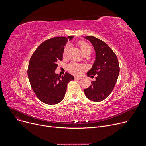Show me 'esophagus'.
Segmentation results:
<instances>
[{"mask_svg": "<svg viewBox=\"0 0 146 146\" xmlns=\"http://www.w3.org/2000/svg\"><path fill=\"white\" fill-rule=\"evenodd\" d=\"M82 79V78H81V77H77V76H75L74 77V79H78V80H80V79Z\"/></svg>", "mask_w": 146, "mask_h": 146, "instance_id": "34e87169", "label": "esophagus"}]
</instances>
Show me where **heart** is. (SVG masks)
<instances>
[{
	"mask_svg": "<svg viewBox=\"0 0 146 146\" xmlns=\"http://www.w3.org/2000/svg\"><path fill=\"white\" fill-rule=\"evenodd\" d=\"M79 46L82 52L83 53V54H90L92 48L88 43L85 41H80L79 42ZM67 51L68 46L66 45L63 52V56L64 57L67 55ZM68 70L73 74L79 76L81 75L83 72L85 70V66L83 64H79L75 63H72L68 65Z\"/></svg>",
	"mask_w": 146,
	"mask_h": 146,
	"instance_id": "obj_1",
	"label": "heart"
}]
</instances>
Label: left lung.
Returning a JSON list of instances; mask_svg holds the SVG:
<instances>
[{
	"label": "left lung",
	"mask_w": 146,
	"mask_h": 146,
	"mask_svg": "<svg viewBox=\"0 0 146 146\" xmlns=\"http://www.w3.org/2000/svg\"><path fill=\"white\" fill-rule=\"evenodd\" d=\"M85 38L93 45L96 54L95 62L87 75H96V80L84 89V92L90 100L99 102L110 95L115 85L119 73L118 60L112 50L102 40L93 36Z\"/></svg>",
	"instance_id": "left-lung-1"
}]
</instances>
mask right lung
<instances>
[{
    "mask_svg": "<svg viewBox=\"0 0 146 146\" xmlns=\"http://www.w3.org/2000/svg\"><path fill=\"white\" fill-rule=\"evenodd\" d=\"M67 38L57 36L42 42L29 60L28 76L30 85L40 100L48 105L60 102L64 98L67 86L74 77L68 73L64 76L55 73L57 63L63 59V52Z\"/></svg>",
    "mask_w": 146,
    "mask_h": 146,
    "instance_id": "add662e5",
    "label": "right lung"
}]
</instances>
